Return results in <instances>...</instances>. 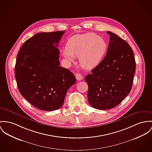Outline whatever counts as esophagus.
I'll list each match as a JSON object with an SVG mask.
<instances>
[{
	"instance_id": "1",
	"label": "esophagus",
	"mask_w": 152,
	"mask_h": 152,
	"mask_svg": "<svg viewBox=\"0 0 152 152\" xmlns=\"http://www.w3.org/2000/svg\"><path fill=\"white\" fill-rule=\"evenodd\" d=\"M76 78L77 80H81L83 79V76L80 73H77L76 74Z\"/></svg>"
}]
</instances>
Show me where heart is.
Listing matches in <instances>:
<instances>
[{"label": "heart", "mask_w": 152, "mask_h": 152, "mask_svg": "<svg viewBox=\"0 0 152 152\" xmlns=\"http://www.w3.org/2000/svg\"><path fill=\"white\" fill-rule=\"evenodd\" d=\"M63 50L64 57L73 62L75 57L79 58L80 65L87 70L97 66L105 56L107 45L99 36L91 33L72 37Z\"/></svg>", "instance_id": "obj_1"}]
</instances>
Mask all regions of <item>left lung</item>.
<instances>
[{
    "label": "left lung",
    "instance_id": "obj_1",
    "mask_svg": "<svg viewBox=\"0 0 152 152\" xmlns=\"http://www.w3.org/2000/svg\"><path fill=\"white\" fill-rule=\"evenodd\" d=\"M107 34L110 41L105 58L85 77L88 86V102L99 110L116 107L129 95L136 67L129 43L112 32Z\"/></svg>",
    "mask_w": 152,
    "mask_h": 152
}]
</instances>
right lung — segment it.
Segmentation results:
<instances>
[{
  "label": "right lung",
  "mask_w": 152,
  "mask_h": 152,
  "mask_svg": "<svg viewBox=\"0 0 152 152\" xmlns=\"http://www.w3.org/2000/svg\"><path fill=\"white\" fill-rule=\"evenodd\" d=\"M64 33L37 34L23 43L17 56L15 75L18 90L40 110L61 107L67 91L76 83L73 73L59 66L57 47Z\"/></svg>",
  "instance_id": "obj_1"
}]
</instances>
